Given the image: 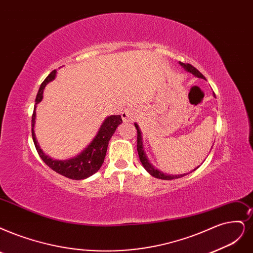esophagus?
Listing matches in <instances>:
<instances>
[{"instance_id":"34e87169","label":"esophagus","mask_w":253,"mask_h":253,"mask_svg":"<svg viewBox=\"0 0 253 253\" xmlns=\"http://www.w3.org/2000/svg\"><path fill=\"white\" fill-rule=\"evenodd\" d=\"M137 118V114L132 107H127L122 112V119L124 122L128 121H134Z\"/></svg>"}]
</instances>
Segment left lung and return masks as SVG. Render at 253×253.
I'll return each mask as SVG.
<instances>
[{"label":"left lung","instance_id":"1","mask_svg":"<svg viewBox=\"0 0 253 253\" xmlns=\"http://www.w3.org/2000/svg\"><path fill=\"white\" fill-rule=\"evenodd\" d=\"M181 67H183L186 71L192 73L194 76L198 77V78H202V79H205V77L203 76V75L196 69L194 68L193 65H191L190 63H183V62H179ZM134 126L137 130V153H138V156H139V160H141V163L142 165L144 166L145 169L147 170L148 173H150L153 177H155V178H160V179H164V180H171V179H176V178H180V177H183L185 176L186 174H180V175H168V174H164L163 172L158 171L156 169H154L153 166L148 162V158L144 152V147H143V139H142V132L141 130H139L138 128V125L136 123H134ZM196 169H198V167L196 168ZM196 169H194L193 171H195Z\"/></svg>","mask_w":253,"mask_h":253}]
</instances>
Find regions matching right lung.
<instances>
[{
	"instance_id": "1",
	"label": "right lung",
	"mask_w": 253,
	"mask_h": 253,
	"mask_svg": "<svg viewBox=\"0 0 253 253\" xmlns=\"http://www.w3.org/2000/svg\"><path fill=\"white\" fill-rule=\"evenodd\" d=\"M55 76H56V70L52 71L49 74V76L43 80V82L41 84L39 92H37V96L35 99V106H34L33 115H32L33 142L37 150V153H39L43 163L45 165H48V167H50L53 171L73 180L85 179L87 177L98 172L103 163H104L109 139L111 138L112 134L115 133L117 127L123 121H122L121 116L107 117L104 120V122L102 123L95 138L92 139L90 144L84 149L80 154L65 161L52 160V158H50L48 155H45L40 148L34 133V125H35V118H36V111H35L36 104H39V103L42 100L43 88L50 81L55 79Z\"/></svg>"
}]
</instances>
